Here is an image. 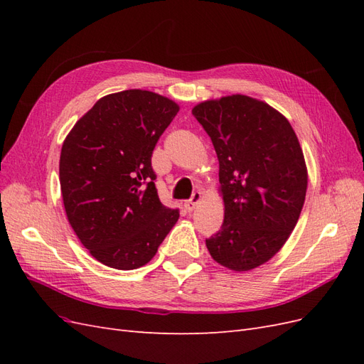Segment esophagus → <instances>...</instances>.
<instances>
[{"label":"esophagus","instance_id":"esophagus-1","mask_svg":"<svg viewBox=\"0 0 364 364\" xmlns=\"http://www.w3.org/2000/svg\"><path fill=\"white\" fill-rule=\"evenodd\" d=\"M200 197H202V194H200V193H194L191 199H190V200H186V202L183 203V206H185V209H186V213H191V211H194V208L197 206V203L200 202Z\"/></svg>","mask_w":364,"mask_h":364}]
</instances>
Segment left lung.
<instances>
[{
  "mask_svg": "<svg viewBox=\"0 0 364 364\" xmlns=\"http://www.w3.org/2000/svg\"><path fill=\"white\" fill-rule=\"evenodd\" d=\"M218 158L222 229L206 240L220 266L247 272L281 250L299 220L308 171L291 124L257 98L232 94L193 107Z\"/></svg>",
  "mask_w": 364,
  "mask_h": 364,
  "instance_id": "left-lung-1",
  "label": "left lung"
}]
</instances>
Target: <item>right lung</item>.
<instances>
[{
    "mask_svg": "<svg viewBox=\"0 0 364 364\" xmlns=\"http://www.w3.org/2000/svg\"><path fill=\"white\" fill-rule=\"evenodd\" d=\"M179 105L151 91L102 97L60 151L65 213L80 243L107 267L134 270L156 255L179 218L155 186L151 153Z\"/></svg>",
    "mask_w": 364,
    "mask_h": 364,
    "instance_id": "1",
    "label": "right lung"
}]
</instances>
